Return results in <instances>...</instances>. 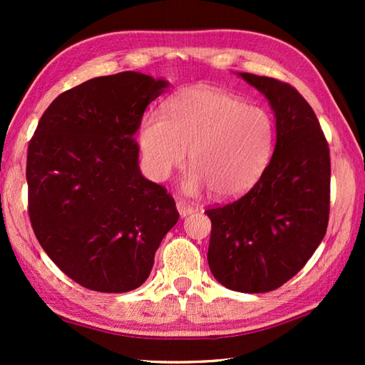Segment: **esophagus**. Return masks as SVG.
I'll use <instances>...</instances> for the list:
<instances>
[{"mask_svg": "<svg viewBox=\"0 0 365 365\" xmlns=\"http://www.w3.org/2000/svg\"><path fill=\"white\" fill-rule=\"evenodd\" d=\"M177 210H178V215L182 216V218H185V216H188L191 213H195V208H192L190 204L183 202V200H177Z\"/></svg>", "mask_w": 365, "mask_h": 365, "instance_id": "esophagus-1", "label": "esophagus"}]
</instances>
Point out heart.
<instances>
[{"label": "heart", "instance_id": "b5f03b06", "mask_svg": "<svg viewBox=\"0 0 365 365\" xmlns=\"http://www.w3.org/2000/svg\"><path fill=\"white\" fill-rule=\"evenodd\" d=\"M144 165L155 180H166L188 160L195 169L185 182L188 195L212 190L222 200L250 191L274 153L276 125L268 111L215 88L178 92L165 118L150 114L139 130Z\"/></svg>", "mask_w": 365, "mask_h": 365}]
</instances>
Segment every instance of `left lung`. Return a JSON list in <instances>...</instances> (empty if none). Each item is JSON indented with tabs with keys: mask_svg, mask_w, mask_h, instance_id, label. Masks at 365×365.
<instances>
[{
	"mask_svg": "<svg viewBox=\"0 0 365 365\" xmlns=\"http://www.w3.org/2000/svg\"><path fill=\"white\" fill-rule=\"evenodd\" d=\"M267 97L276 118L273 158L245 196L207 210L208 267L221 285L265 293L312 257L329 220V147L319 119L290 84L238 73Z\"/></svg>",
	"mask_w": 365,
	"mask_h": 365,
	"instance_id": "left-lung-1",
	"label": "left lung"
}]
</instances>
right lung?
<instances>
[{
	"mask_svg": "<svg viewBox=\"0 0 365 365\" xmlns=\"http://www.w3.org/2000/svg\"><path fill=\"white\" fill-rule=\"evenodd\" d=\"M169 83L141 72L97 76L53 100L28 147V212L38 243L76 284L138 289L178 212L139 170L135 133Z\"/></svg>",
	"mask_w": 365,
	"mask_h": 365,
	"instance_id": "1",
	"label": "right lung"
}]
</instances>
